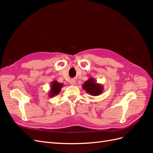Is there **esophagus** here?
Instances as JSON below:
<instances>
[{
  "mask_svg": "<svg viewBox=\"0 0 153 153\" xmlns=\"http://www.w3.org/2000/svg\"><path fill=\"white\" fill-rule=\"evenodd\" d=\"M69 84H70L72 85H75V84H76V80H75V79H71V80H70V81H69Z\"/></svg>",
  "mask_w": 153,
  "mask_h": 153,
  "instance_id": "34e87169",
  "label": "esophagus"
}]
</instances>
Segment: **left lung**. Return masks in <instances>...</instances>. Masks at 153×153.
Instances as JSON below:
<instances>
[{"label":"left lung","mask_w":153,"mask_h":153,"mask_svg":"<svg viewBox=\"0 0 153 153\" xmlns=\"http://www.w3.org/2000/svg\"><path fill=\"white\" fill-rule=\"evenodd\" d=\"M82 88L88 94L92 96L101 94L104 90L103 85L97 83V81L93 78H90L85 81L82 85Z\"/></svg>","instance_id":"1"}]
</instances>
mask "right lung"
I'll list each match as a JSON object with an SVG mask.
<instances>
[{
  "label": "right lung",
  "mask_w": 153,
  "mask_h": 153,
  "mask_svg": "<svg viewBox=\"0 0 153 153\" xmlns=\"http://www.w3.org/2000/svg\"><path fill=\"white\" fill-rule=\"evenodd\" d=\"M63 87V84L62 83H59L57 80H53L50 83V89L49 91L48 96L50 98L55 96V95H57L61 92L62 87Z\"/></svg>",
  "instance_id": "1"
}]
</instances>
